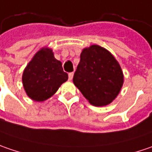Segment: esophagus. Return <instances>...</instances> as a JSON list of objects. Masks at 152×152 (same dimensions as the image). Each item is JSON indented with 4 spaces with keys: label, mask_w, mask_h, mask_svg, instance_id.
I'll return each instance as SVG.
<instances>
[{
    "label": "esophagus",
    "mask_w": 152,
    "mask_h": 152,
    "mask_svg": "<svg viewBox=\"0 0 152 152\" xmlns=\"http://www.w3.org/2000/svg\"><path fill=\"white\" fill-rule=\"evenodd\" d=\"M73 76H74V73H73V72H70V73H69V81H71V80H72Z\"/></svg>",
    "instance_id": "34e87169"
}]
</instances>
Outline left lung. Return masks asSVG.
<instances>
[{
	"instance_id": "8db88e82",
	"label": "left lung",
	"mask_w": 152,
	"mask_h": 152,
	"mask_svg": "<svg viewBox=\"0 0 152 152\" xmlns=\"http://www.w3.org/2000/svg\"><path fill=\"white\" fill-rule=\"evenodd\" d=\"M73 83L88 102L105 106L119 94L123 85V72L109 51L92 45L82 51Z\"/></svg>"
}]
</instances>
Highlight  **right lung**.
I'll list each match as a JSON object with an SVG mask.
<instances>
[{"label": "right lung", "mask_w": 152, "mask_h": 152, "mask_svg": "<svg viewBox=\"0 0 152 152\" xmlns=\"http://www.w3.org/2000/svg\"><path fill=\"white\" fill-rule=\"evenodd\" d=\"M68 80L62 63L54 58L53 50L42 48L23 69L22 82L24 91L31 99L42 102L53 95Z\"/></svg>", "instance_id": "1"}]
</instances>
